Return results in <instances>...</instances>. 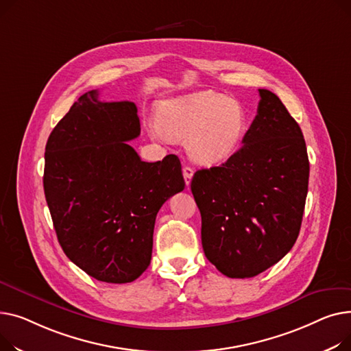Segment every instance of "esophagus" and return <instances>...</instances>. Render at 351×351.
I'll return each mask as SVG.
<instances>
[{"mask_svg": "<svg viewBox=\"0 0 351 351\" xmlns=\"http://www.w3.org/2000/svg\"><path fill=\"white\" fill-rule=\"evenodd\" d=\"M182 176H184L185 184L190 185L191 178H193V176H194V170H193L190 166H184V167H182Z\"/></svg>", "mask_w": 351, "mask_h": 351, "instance_id": "34e87169", "label": "esophagus"}]
</instances>
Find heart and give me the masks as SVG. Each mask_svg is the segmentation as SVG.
<instances>
[{"label":"heart","instance_id":"1","mask_svg":"<svg viewBox=\"0 0 351 351\" xmlns=\"http://www.w3.org/2000/svg\"><path fill=\"white\" fill-rule=\"evenodd\" d=\"M149 130L158 140H189L194 160L217 164L239 147L246 132V112L235 99L202 90L164 101L160 120L152 121Z\"/></svg>","mask_w":351,"mask_h":351}]
</instances>
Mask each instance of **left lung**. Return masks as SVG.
Listing matches in <instances>:
<instances>
[{"label": "left lung", "mask_w": 351, "mask_h": 351, "mask_svg": "<svg viewBox=\"0 0 351 351\" xmlns=\"http://www.w3.org/2000/svg\"><path fill=\"white\" fill-rule=\"evenodd\" d=\"M259 96L242 147L191 181L204 254L228 278L256 276L292 250L307 195L303 133L275 93Z\"/></svg>", "instance_id": "8db88e82"}]
</instances>
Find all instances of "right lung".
Segmentation results:
<instances>
[{"instance_id":"obj_1","label":"right lung","mask_w":351,"mask_h":351,"mask_svg":"<svg viewBox=\"0 0 351 351\" xmlns=\"http://www.w3.org/2000/svg\"><path fill=\"white\" fill-rule=\"evenodd\" d=\"M82 95L45 147L44 190L65 255L89 276L128 283L152 261L161 205L184 190L176 154L141 161L128 141L138 137L133 101Z\"/></svg>"}]
</instances>
